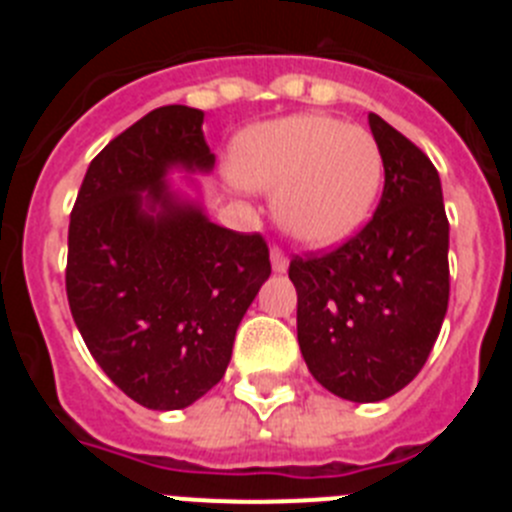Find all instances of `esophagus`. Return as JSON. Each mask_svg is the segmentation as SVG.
Segmentation results:
<instances>
[{"label": "esophagus", "instance_id": "1", "mask_svg": "<svg viewBox=\"0 0 512 512\" xmlns=\"http://www.w3.org/2000/svg\"><path fill=\"white\" fill-rule=\"evenodd\" d=\"M289 266V259L284 256L282 248H271V269L277 271V274H284Z\"/></svg>", "mask_w": 512, "mask_h": 512}]
</instances>
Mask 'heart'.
<instances>
[{
    "label": "heart",
    "mask_w": 512,
    "mask_h": 512,
    "mask_svg": "<svg viewBox=\"0 0 512 512\" xmlns=\"http://www.w3.org/2000/svg\"><path fill=\"white\" fill-rule=\"evenodd\" d=\"M233 182L274 192L292 241L330 248L359 233L377 207L384 156L377 138L330 115H289L243 130L230 146Z\"/></svg>",
    "instance_id": "1"
}]
</instances>
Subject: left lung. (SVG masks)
Instances as JSON below:
<instances>
[{
	"instance_id": "left-lung-1",
	"label": "left lung",
	"mask_w": 512,
	"mask_h": 512,
	"mask_svg": "<svg viewBox=\"0 0 512 512\" xmlns=\"http://www.w3.org/2000/svg\"><path fill=\"white\" fill-rule=\"evenodd\" d=\"M384 156L377 212L336 251L289 264L297 341L325 390L379 402L423 369L449 307V220L436 166L369 115Z\"/></svg>"
}]
</instances>
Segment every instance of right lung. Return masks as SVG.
Listing matches in <instances>:
<instances>
[{
    "label": "right lung",
    "instance_id": "obj_1",
    "mask_svg": "<svg viewBox=\"0 0 512 512\" xmlns=\"http://www.w3.org/2000/svg\"><path fill=\"white\" fill-rule=\"evenodd\" d=\"M205 112L166 104L89 164L69 225L66 295L102 372L148 410H182L223 379L235 330L269 279V248L212 223L171 171L210 174ZM189 187L197 182L187 176Z\"/></svg>",
    "mask_w": 512,
    "mask_h": 512
}]
</instances>
